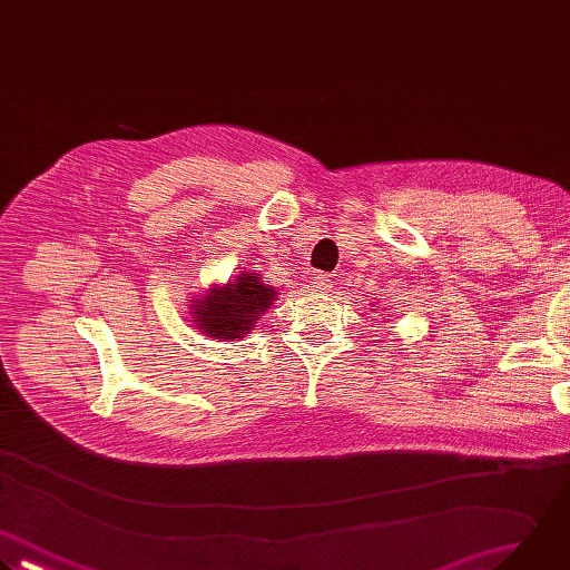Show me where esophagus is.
<instances>
[{"label": "esophagus", "mask_w": 570, "mask_h": 570, "mask_svg": "<svg viewBox=\"0 0 570 570\" xmlns=\"http://www.w3.org/2000/svg\"><path fill=\"white\" fill-rule=\"evenodd\" d=\"M314 289L316 292H330L332 289V278L323 272H316L314 274Z\"/></svg>", "instance_id": "obj_1"}]
</instances>
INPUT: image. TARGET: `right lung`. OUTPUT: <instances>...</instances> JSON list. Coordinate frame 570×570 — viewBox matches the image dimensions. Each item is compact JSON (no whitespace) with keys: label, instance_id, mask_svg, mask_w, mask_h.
I'll list each match as a JSON object with an SVG mask.
<instances>
[{"label":"right lung","instance_id":"add662e5","mask_svg":"<svg viewBox=\"0 0 570 570\" xmlns=\"http://www.w3.org/2000/svg\"><path fill=\"white\" fill-rule=\"evenodd\" d=\"M276 301V289L254 272H245L225 287H214L194 301V318L212 338H243Z\"/></svg>","mask_w":570,"mask_h":570}]
</instances>
